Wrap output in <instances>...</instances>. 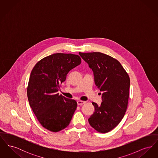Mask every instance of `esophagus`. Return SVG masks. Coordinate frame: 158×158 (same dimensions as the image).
Masks as SVG:
<instances>
[{
  "instance_id": "34e87169",
  "label": "esophagus",
  "mask_w": 158,
  "mask_h": 158,
  "mask_svg": "<svg viewBox=\"0 0 158 158\" xmlns=\"http://www.w3.org/2000/svg\"><path fill=\"white\" fill-rule=\"evenodd\" d=\"M77 105H83V104H85V101H83L79 100V101H77Z\"/></svg>"
}]
</instances>
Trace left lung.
<instances>
[{"label":"left lung","mask_w":158,"mask_h":158,"mask_svg":"<svg viewBox=\"0 0 158 158\" xmlns=\"http://www.w3.org/2000/svg\"><path fill=\"white\" fill-rule=\"evenodd\" d=\"M92 69L95 85L102 91L101 105L92 102L95 111L88 119L98 132L105 133L115 127L127 108L130 81L120 63L100 52L79 53Z\"/></svg>","instance_id":"obj_1"}]
</instances>
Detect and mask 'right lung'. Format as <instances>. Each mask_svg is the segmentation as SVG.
<instances>
[{
  "label": "right lung",
  "instance_id": "right-lung-1",
  "mask_svg": "<svg viewBox=\"0 0 158 158\" xmlns=\"http://www.w3.org/2000/svg\"><path fill=\"white\" fill-rule=\"evenodd\" d=\"M81 63L79 56L56 53L40 60L32 69L27 87L31 108L43 127L58 132L68 127L77 108L75 100L59 95L69 71Z\"/></svg>",
  "mask_w": 158,
  "mask_h": 158
}]
</instances>
